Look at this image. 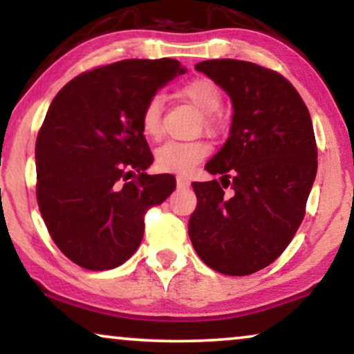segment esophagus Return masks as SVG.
Instances as JSON below:
<instances>
[{
	"label": "esophagus",
	"instance_id": "34e87169",
	"mask_svg": "<svg viewBox=\"0 0 354 354\" xmlns=\"http://www.w3.org/2000/svg\"><path fill=\"white\" fill-rule=\"evenodd\" d=\"M176 185H178V189H186V187H189V185H191V181L187 180V178H178L176 180Z\"/></svg>",
	"mask_w": 354,
	"mask_h": 354
}]
</instances>
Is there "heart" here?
<instances>
[{"instance_id": "heart-1", "label": "heart", "mask_w": 354, "mask_h": 354, "mask_svg": "<svg viewBox=\"0 0 354 354\" xmlns=\"http://www.w3.org/2000/svg\"><path fill=\"white\" fill-rule=\"evenodd\" d=\"M181 96L194 104L203 113V124L207 131H216V113L222 106V93L217 84L207 78H196L181 88ZM163 96L156 93L147 101L140 115V131L147 138L156 140L162 137V111ZM209 153V145L203 140L194 142H165L155 150L156 167L167 173L187 174L191 173Z\"/></svg>"}]
</instances>
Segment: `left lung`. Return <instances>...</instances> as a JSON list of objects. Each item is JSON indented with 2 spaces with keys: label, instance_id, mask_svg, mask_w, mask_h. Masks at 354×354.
<instances>
[{
  "label": "left lung",
  "instance_id": "8db88e82",
  "mask_svg": "<svg viewBox=\"0 0 354 354\" xmlns=\"http://www.w3.org/2000/svg\"><path fill=\"white\" fill-rule=\"evenodd\" d=\"M196 70L230 96L234 115L230 137L205 165L221 180L192 183L198 207L187 230L209 268L247 276L284 252L306 216L317 174L314 127L301 95L276 71L232 58Z\"/></svg>",
  "mask_w": 354,
  "mask_h": 354
}]
</instances>
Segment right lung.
Segmentation results:
<instances>
[{"label": "right lung", "instance_id": "right-lung-1", "mask_svg": "<svg viewBox=\"0 0 354 354\" xmlns=\"http://www.w3.org/2000/svg\"><path fill=\"white\" fill-rule=\"evenodd\" d=\"M180 62L120 60L66 83L35 142L37 203L60 252L91 271L127 261L144 239V216L176 187L147 174L153 155L140 131L144 106L183 75Z\"/></svg>", "mask_w": 354, "mask_h": 354}]
</instances>
